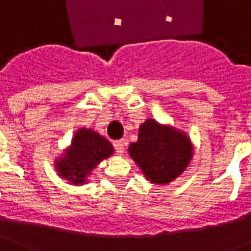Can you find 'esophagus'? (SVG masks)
Masks as SVG:
<instances>
[{
	"label": "esophagus",
	"mask_w": 251,
	"mask_h": 251,
	"mask_svg": "<svg viewBox=\"0 0 251 251\" xmlns=\"http://www.w3.org/2000/svg\"><path fill=\"white\" fill-rule=\"evenodd\" d=\"M114 148L115 152L118 153V154H122L124 151H125V142L122 141V140H118V141L114 142Z\"/></svg>",
	"instance_id": "obj_1"
}]
</instances>
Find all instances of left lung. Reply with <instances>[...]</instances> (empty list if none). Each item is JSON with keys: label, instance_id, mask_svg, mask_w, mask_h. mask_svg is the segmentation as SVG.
I'll return each mask as SVG.
<instances>
[{"label": "left lung", "instance_id": "left-lung-1", "mask_svg": "<svg viewBox=\"0 0 251 251\" xmlns=\"http://www.w3.org/2000/svg\"><path fill=\"white\" fill-rule=\"evenodd\" d=\"M129 154L153 184H168L188 167L194 148L184 131L149 118L138 129Z\"/></svg>", "mask_w": 251, "mask_h": 251}]
</instances>
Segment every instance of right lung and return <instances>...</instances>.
Segmentation results:
<instances>
[{
	"instance_id": "right-lung-1",
	"label": "right lung",
	"mask_w": 251,
	"mask_h": 251,
	"mask_svg": "<svg viewBox=\"0 0 251 251\" xmlns=\"http://www.w3.org/2000/svg\"><path fill=\"white\" fill-rule=\"evenodd\" d=\"M113 153L114 148L107 138L91 129L82 127L74 134L71 145L55 161V168L59 176L71 184H86L91 171Z\"/></svg>"
}]
</instances>
